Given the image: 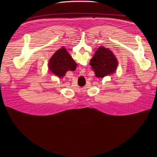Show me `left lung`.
I'll list each match as a JSON object with an SVG mask.
<instances>
[{
  "label": "left lung",
  "mask_w": 157,
  "mask_h": 157,
  "mask_svg": "<svg viewBox=\"0 0 157 157\" xmlns=\"http://www.w3.org/2000/svg\"><path fill=\"white\" fill-rule=\"evenodd\" d=\"M90 65L98 78H104L115 72L118 65L117 58L109 49L101 46L90 60Z\"/></svg>",
  "instance_id": "1"
}]
</instances>
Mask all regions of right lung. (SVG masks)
Returning a JSON list of instances; mask_svg holds the SVG:
<instances>
[{
	"label": "right lung",
	"mask_w": 157,
	"mask_h": 157,
	"mask_svg": "<svg viewBox=\"0 0 157 157\" xmlns=\"http://www.w3.org/2000/svg\"><path fill=\"white\" fill-rule=\"evenodd\" d=\"M77 64L67 50L62 48L57 50L49 62V68L55 75L63 77L67 71H74Z\"/></svg>",
	"instance_id": "obj_1"
}]
</instances>
